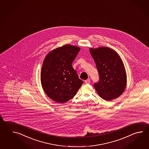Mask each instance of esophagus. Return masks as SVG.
I'll list each match as a JSON object with an SVG mask.
<instances>
[{"label": "esophagus", "mask_w": 149, "mask_h": 149, "mask_svg": "<svg viewBox=\"0 0 149 149\" xmlns=\"http://www.w3.org/2000/svg\"><path fill=\"white\" fill-rule=\"evenodd\" d=\"M85 82L86 84H89V83L91 82V80L89 79H88L87 80H86L85 81Z\"/></svg>", "instance_id": "esophagus-1"}]
</instances>
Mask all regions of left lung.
<instances>
[{
  "instance_id": "1",
  "label": "left lung",
  "mask_w": 149,
  "mask_h": 149,
  "mask_svg": "<svg viewBox=\"0 0 149 149\" xmlns=\"http://www.w3.org/2000/svg\"><path fill=\"white\" fill-rule=\"evenodd\" d=\"M100 76L94 84L98 95L106 101L120 96L125 90L127 74L124 63L116 51L107 47L89 48Z\"/></svg>"
}]
</instances>
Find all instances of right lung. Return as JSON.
I'll list each match as a JSON object with an SVG mask.
<instances>
[{"mask_svg":"<svg viewBox=\"0 0 149 149\" xmlns=\"http://www.w3.org/2000/svg\"><path fill=\"white\" fill-rule=\"evenodd\" d=\"M80 50L78 46L65 45L49 52L45 58L41 86L46 94L56 102L64 103L73 98L83 84L72 66Z\"/></svg>","mask_w":149,"mask_h":149,"instance_id":"add662e5","label":"right lung"}]
</instances>
